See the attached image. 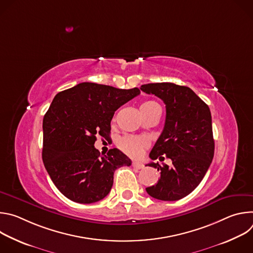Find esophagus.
<instances>
[{
	"label": "esophagus",
	"instance_id": "esophagus-1",
	"mask_svg": "<svg viewBox=\"0 0 253 253\" xmlns=\"http://www.w3.org/2000/svg\"><path fill=\"white\" fill-rule=\"evenodd\" d=\"M132 166L136 169H143L144 168V164L141 163V162H133Z\"/></svg>",
	"mask_w": 253,
	"mask_h": 253
}]
</instances>
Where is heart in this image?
<instances>
[{
    "instance_id": "obj_1",
    "label": "heart",
    "mask_w": 253,
    "mask_h": 253,
    "mask_svg": "<svg viewBox=\"0 0 253 253\" xmlns=\"http://www.w3.org/2000/svg\"><path fill=\"white\" fill-rule=\"evenodd\" d=\"M157 107H159V105L154 101L143 102L140 106L141 114L148 113ZM118 146L127 155H129L131 157H139L149 146V141L144 137L126 135L119 140Z\"/></svg>"
}]
</instances>
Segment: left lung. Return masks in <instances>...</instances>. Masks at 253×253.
<instances>
[{
  "label": "left lung",
  "instance_id": "1",
  "mask_svg": "<svg viewBox=\"0 0 253 253\" xmlns=\"http://www.w3.org/2000/svg\"><path fill=\"white\" fill-rule=\"evenodd\" d=\"M160 98L166 105L161 135L152 148V160H172L169 167L158 163L148 166L160 171L158 182L146 188L153 198L179 200L190 194L205 176L214 155V139L209 107L190 88L173 83H152L140 88Z\"/></svg>",
  "mask_w": 253,
  "mask_h": 253
}]
</instances>
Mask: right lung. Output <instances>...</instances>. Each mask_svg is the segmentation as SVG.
Here are the masks:
<instances>
[{
  "label": "right lung",
  "instance_id": "1",
  "mask_svg": "<svg viewBox=\"0 0 253 253\" xmlns=\"http://www.w3.org/2000/svg\"><path fill=\"white\" fill-rule=\"evenodd\" d=\"M140 94L84 82L58 93L43 119L45 168L53 183L70 200L94 203L108 195L117 168L131 160L117 148L101 156L96 135L109 138L111 120L122 105Z\"/></svg>",
  "mask_w": 253,
  "mask_h": 253
}]
</instances>
